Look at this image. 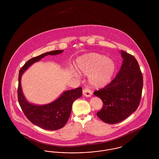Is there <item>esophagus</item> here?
<instances>
[{
  "mask_svg": "<svg viewBox=\"0 0 159 159\" xmlns=\"http://www.w3.org/2000/svg\"><path fill=\"white\" fill-rule=\"evenodd\" d=\"M83 95L86 97H91L92 96V92L90 89L86 88L83 90Z\"/></svg>",
  "mask_w": 159,
  "mask_h": 159,
  "instance_id": "obj_1",
  "label": "esophagus"
}]
</instances>
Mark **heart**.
I'll return each instance as SVG.
<instances>
[{"label": "heart", "instance_id": "b5f03b06", "mask_svg": "<svg viewBox=\"0 0 159 159\" xmlns=\"http://www.w3.org/2000/svg\"><path fill=\"white\" fill-rule=\"evenodd\" d=\"M76 66L81 73L88 75L89 82L96 88L105 87L110 83L116 70L113 60L98 53H88L79 57ZM72 71L75 76H79L75 70Z\"/></svg>", "mask_w": 159, "mask_h": 159}]
</instances>
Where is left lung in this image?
Returning <instances> with one entry per match:
<instances>
[{"mask_svg":"<svg viewBox=\"0 0 159 159\" xmlns=\"http://www.w3.org/2000/svg\"><path fill=\"white\" fill-rule=\"evenodd\" d=\"M120 69L111 82L93 94L103 102L97 113L99 118L107 123L123 121L135 111L139 106L143 86V78L135 57L123 51Z\"/></svg>","mask_w":159,"mask_h":159,"instance_id":"1","label":"left lung"}]
</instances>
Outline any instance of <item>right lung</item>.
<instances>
[{
    "instance_id": "add662e5",
    "label": "right lung",
    "mask_w": 159,
    "mask_h": 159,
    "mask_svg": "<svg viewBox=\"0 0 159 159\" xmlns=\"http://www.w3.org/2000/svg\"><path fill=\"white\" fill-rule=\"evenodd\" d=\"M64 50H55L41 54L28 61L20 70L18 98L20 107L27 118L34 125L46 130H55L62 128L68 121L73 102L82 95L81 87L64 91L52 102L45 105L29 102L23 93L21 80L23 73L33 65L47 55H57Z\"/></svg>"
}]
</instances>
